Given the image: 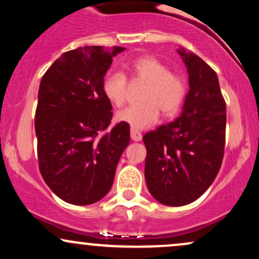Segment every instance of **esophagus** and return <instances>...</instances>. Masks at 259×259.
<instances>
[{
    "label": "esophagus",
    "mask_w": 259,
    "mask_h": 259,
    "mask_svg": "<svg viewBox=\"0 0 259 259\" xmlns=\"http://www.w3.org/2000/svg\"><path fill=\"white\" fill-rule=\"evenodd\" d=\"M130 136H132V139L134 140V141H141L142 140V134L138 132L136 129H130Z\"/></svg>",
    "instance_id": "obj_1"
}]
</instances>
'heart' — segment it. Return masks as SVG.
Here are the masks:
<instances>
[{
  "instance_id": "1",
  "label": "heart",
  "mask_w": 259,
  "mask_h": 259,
  "mask_svg": "<svg viewBox=\"0 0 259 259\" xmlns=\"http://www.w3.org/2000/svg\"><path fill=\"white\" fill-rule=\"evenodd\" d=\"M133 82H145L142 103L126 107L117 113V120L133 129H146L157 123L159 111L165 118L174 117L180 111L186 97V84L178 74L153 56L135 58L127 67ZM127 80L118 72L107 74L102 82V92L113 106L121 107L127 97Z\"/></svg>"
}]
</instances>
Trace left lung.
<instances>
[{"label": "left lung", "instance_id": "left-lung-1", "mask_svg": "<svg viewBox=\"0 0 259 259\" xmlns=\"http://www.w3.org/2000/svg\"><path fill=\"white\" fill-rule=\"evenodd\" d=\"M189 73L180 117L142 138L150 194L165 206H185L201 197L221 169L227 108L217 73L203 59L178 50Z\"/></svg>", "mask_w": 259, "mask_h": 259}]
</instances>
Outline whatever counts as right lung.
<instances>
[{
    "mask_svg": "<svg viewBox=\"0 0 259 259\" xmlns=\"http://www.w3.org/2000/svg\"><path fill=\"white\" fill-rule=\"evenodd\" d=\"M124 47H79L44 74L35 113L37 159L45 183L59 198L86 206L108 194L130 141V126L112 120L102 82Z\"/></svg>",
    "mask_w": 259,
    "mask_h": 259,
    "instance_id": "obj_1",
    "label": "right lung"
}]
</instances>
